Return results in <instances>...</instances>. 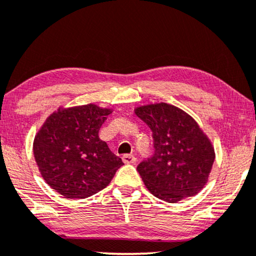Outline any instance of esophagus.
Wrapping results in <instances>:
<instances>
[{"label": "esophagus", "mask_w": 256, "mask_h": 256, "mask_svg": "<svg viewBox=\"0 0 256 256\" xmlns=\"http://www.w3.org/2000/svg\"><path fill=\"white\" fill-rule=\"evenodd\" d=\"M136 160H137V158H136L134 154H124V156H122V162H124L125 164H134Z\"/></svg>", "instance_id": "34e87169"}]
</instances>
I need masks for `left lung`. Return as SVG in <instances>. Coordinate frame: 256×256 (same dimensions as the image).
Listing matches in <instances>:
<instances>
[{
  "instance_id": "1",
  "label": "left lung",
  "mask_w": 256,
  "mask_h": 256,
  "mask_svg": "<svg viewBox=\"0 0 256 256\" xmlns=\"http://www.w3.org/2000/svg\"><path fill=\"white\" fill-rule=\"evenodd\" d=\"M134 113L154 138V156L137 166L148 192L169 203L198 194L208 182L215 151L195 119L166 102L139 106Z\"/></svg>"
}]
</instances>
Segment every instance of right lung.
Returning <instances> with one entry per match:
<instances>
[{
  "instance_id": "add662e5",
  "label": "right lung",
  "mask_w": 256,
  "mask_h": 256,
  "mask_svg": "<svg viewBox=\"0 0 256 256\" xmlns=\"http://www.w3.org/2000/svg\"><path fill=\"white\" fill-rule=\"evenodd\" d=\"M111 108L94 104L59 108L35 136L33 151L46 183L66 198H85L106 188L122 160L99 138Z\"/></svg>"
}]
</instances>
